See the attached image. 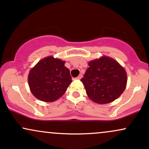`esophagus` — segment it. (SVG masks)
Segmentation results:
<instances>
[{"label":"esophagus","mask_w":149,"mask_h":149,"mask_svg":"<svg viewBox=\"0 0 149 149\" xmlns=\"http://www.w3.org/2000/svg\"><path fill=\"white\" fill-rule=\"evenodd\" d=\"M82 77H83V75H82V74H80L79 76H78V77H77L76 79H77V80H80V79H81Z\"/></svg>","instance_id":"34e87169"}]
</instances>
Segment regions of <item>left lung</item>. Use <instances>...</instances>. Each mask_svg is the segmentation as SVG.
<instances>
[{"label": "left lung", "instance_id": "1", "mask_svg": "<svg viewBox=\"0 0 149 149\" xmlns=\"http://www.w3.org/2000/svg\"><path fill=\"white\" fill-rule=\"evenodd\" d=\"M89 68L80 80L92 102L106 104L113 102L125 91L127 76L125 69L117 61L102 56L90 61Z\"/></svg>", "mask_w": 149, "mask_h": 149}]
</instances>
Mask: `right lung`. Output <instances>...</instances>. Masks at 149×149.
Segmentation results:
<instances>
[{"label":"right lung","mask_w":149,"mask_h":149,"mask_svg":"<svg viewBox=\"0 0 149 149\" xmlns=\"http://www.w3.org/2000/svg\"><path fill=\"white\" fill-rule=\"evenodd\" d=\"M65 62L48 56L40 59L30 70L28 83L36 98L42 102H52L64 95L72 82Z\"/></svg>","instance_id":"1"}]
</instances>
